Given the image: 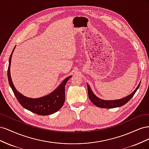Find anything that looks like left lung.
Returning a JSON list of instances; mask_svg holds the SVG:
<instances>
[{"label":"left lung","instance_id":"left-lung-1","mask_svg":"<svg viewBox=\"0 0 149 149\" xmlns=\"http://www.w3.org/2000/svg\"><path fill=\"white\" fill-rule=\"evenodd\" d=\"M140 84L141 83H139L138 85V86L137 88L134 90V91L130 95L126 96L124 98L120 99V100H101V99H100L97 97L95 94L93 93L92 91V90L90 88L88 84H87V87H88V96L90 101H91L94 105L96 106L97 107H101V108H105V109H111V108H114L117 107H120L123 106L124 104H125L130 99H131L133 96L134 95V94L136 93L137 90L140 86Z\"/></svg>","mask_w":149,"mask_h":149}]
</instances>
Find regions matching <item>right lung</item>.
Wrapping results in <instances>:
<instances>
[{
	"label": "right lung",
	"mask_w": 149,
	"mask_h": 149,
	"mask_svg": "<svg viewBox=\"0 0 149 149\" xmlns=\"http://www.w3.org/2000/svg\"><path fill=\"white\" fill-rule=\"evenodd\" d=\"M15 48H13L9 58L7 70V77L10 86L12 88L13 93H14L17 100L19 102L20 105L25 109L38 115L47 116L57 112L62 107L65 102V85L71 76L66 78L55 91L45 96L33 99L23 96L19 92H18L14 87L10 76V70L11 58Z\"/></svg>",
	"instance_id": "add662e5"
}]
</instances>
